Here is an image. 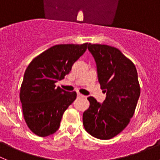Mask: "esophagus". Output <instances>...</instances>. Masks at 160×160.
I'll return each instance as SVG.
<instances>
[{
    "label": "esophagus",
    "instance_id": "1",
    "mask_svg": "<svg viewBox=\"0 0 160 160\" xmlns=\"http://www.w3.org/2000/svg\"><path fill=\"white\" fill-rule=\"evenodd\" d=\"M77 96H78V98H84V97H85L84 95H82V94H79V93H78Z\"/></svg>",
    "mask_w": 160,
    "mask_h": 160
}]
</instances>
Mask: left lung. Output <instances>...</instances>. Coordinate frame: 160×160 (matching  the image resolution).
Wrapping results in <instances>:
<instances>
[{
    "label": "left lung",
    "mask_w": 160,
    "mask_h": 160,
    "mask_svg": "<svg viewBox=\"0 0 160 160\" xmlns=\"http://www.w3.org/2000/svg\"><path fill=\"white\" fill-rule=\"evenodd\" d=\"M94 57L98 79L106 93L102 103L87 98L90 107L83 113L86 131L99 139L116 136L128 125L135 111L140 87L135 65L117 48L89 44Z\"/></svg>",
    "instance_id": "left-lung-1"
}]
</instances>
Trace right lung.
Returning a JSON list of instances; mask_svg holds the SVG:
<instances>
[{
  "instance_id": "obj_1",
  "label": "right lung",
  "mask_w": 160,
  "mask_h": 160,
  "mask_svg": "<svg viewBox=\"0 0 160 160\" xmlns=\"http://www.w3.org/2000/svg\"><path fill=\"white\" fill-rule=\"evenodd\" d=\"M88 43L52 46L29 63L24 74L20 99L24 118L31 131L41 137L58 130L62 115L76 99V92L56 87L86 52Z\"/></svg>"
}]
</instances>
